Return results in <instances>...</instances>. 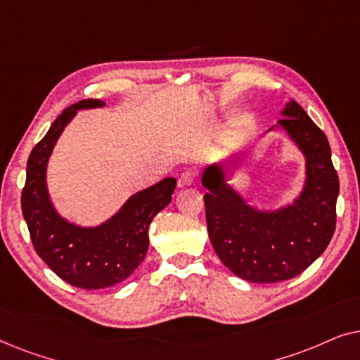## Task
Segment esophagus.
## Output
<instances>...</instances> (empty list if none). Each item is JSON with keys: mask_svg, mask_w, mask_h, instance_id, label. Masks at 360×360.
<instances>
[{"mask_svg": "<svg viewBox=\"0 0 360 360\" xmlns=\"http://www.w3.org/2000/svg\"><path fill=\"white\" fill-rule=\"evenodd\" d=\"M195 180H196L195 172L193 170H186V172H184V174H181L179 184H180V186H191L195 184Z\"/></svg>", "mask_w": 360, "mask_h": 360, "instance_id": "34e87169", "label": "esophagus"}]
</instances>
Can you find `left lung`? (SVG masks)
I'll return each instance as SVG.
<instances>
[{"label": "left lung", "mask_w": 360, "mask_h": 360, "mask_svg": "<svg viewBox=\"0 0 360 360\" xmlns=\"http://www.w3.org/2000/svg\"><path fill=\"white\" fill-rule=\"evenodd\" d=\"M267 132L282 129L304 159V181L287 205L264 210L250 205L229 184L248 150L210 164L201 175L206 188V224L221 262L252 283H275L308 269L324 250L336 228L338 174L324 132L297 101L288 100Z\"/></svg>", "instance_id": "obj_1"}]
</instances>
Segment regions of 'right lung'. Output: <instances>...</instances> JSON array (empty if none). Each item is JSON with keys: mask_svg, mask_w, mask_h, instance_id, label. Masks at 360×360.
I'll return each instance as SVG.
<instances>
[{"mask_svg": "<svg viewBox=\"0 0 360 360\" xmlns=\"http://www.w3.org/2000/svg\"><path fill=\"white\" fill-rule=\"evenodd\" d=\"M100 100H83L63 110L27 159L21 206L34 249L62 280L77 288L100 290L122 282L146 259L149 224L172 201L176 180L131 195L111 218L98 226H82L58 213L47 188V165L58 137L82 110L103 108Z\"/></svg>", "mask_w": 360, "mask_h": 360, "instance_id": "obj_1", "label": "right lung"}]
</instances>
